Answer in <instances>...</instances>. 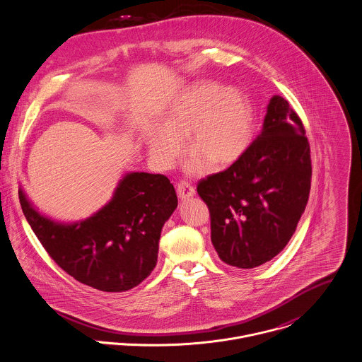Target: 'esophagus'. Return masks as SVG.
Instances as JSON below:
<instances>
[{"instance_id":"esophagus-1","label":"esophagus","mask_w":362,"mask_h":362,"mask_svg":"<svg viewBox=\"0 0 362 362\" xmlns=\"http://www.w3.org/2000/svg\"><path fill=\"white\" fill-rule=\"evenodd\" d=\"M176 192H177V196L180 199H187V197H192L194 194V187L192 186L190 182L182 180L176 185Z\"/></svg>"}]
</instances>
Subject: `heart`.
Instances as JSON below:
<instances>
[{
    "mask_svg": "<svg viewBox=\"0 0 362 362\" xmlns=\"http://www.w3.org/2000/svg\"><path fill=\"white\" fill-rule=\"evenodd\" d=\"M187 135L189 149L193 151L185 165L187 173H207L213 163L228 166L252 142V107L237 88L197 83L176 98L163 118V127L148 131L146 144L153 162L162 169L172 168L183 152Z\"/></svg>",
    "mask_w": 362,
    "mask_h": 362,
    "instance_id": "1",
    "label": "heart"
}]
</instances>
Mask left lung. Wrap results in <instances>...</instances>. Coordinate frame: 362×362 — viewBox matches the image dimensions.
<instances>
[{"mask_svg": "<svg viewBox=\"0 0 362 362\" xmlns=\"http://www.w3.org/2000/svg\"><path fill=\"white\" fill-rule=\"evenodd\" d=\"M289 103L274 95L264 128L247 152L223 172L202 179L197 193L210 211L211 243L220 259L241 269L275 258L306 209L310 145Z\"/></svg>", "mask_w": 362, "mask_h": 362, "instance_id": "left-lung-1", "label": "left lung"}]
</instances>
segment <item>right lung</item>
Wrapping results in <instances>:
<instances>
[{"mask_svg":"<svg viewBox=\"0 0 362 362\" xmlns=\"http://www.w3.org/2000/svg\"><path fill=\"white\" fill-rule=\"evenodd\" d=\"M19 203L49 257L76 281L103 292H125L149 276L165 221L177 207L165 175L124 176L108 204L73 224L40 216L19 190Z\"/></svg>","mask_w":362,"mask_h":362,"instance_id":"obj_1","label":"right lung"}]
</instances>
